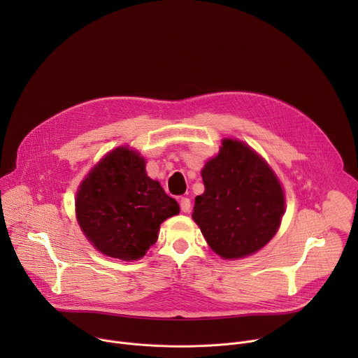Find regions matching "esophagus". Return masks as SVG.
<instances>
[{
  "mask_svg": "<svg viewBox=\"0 0 358 358\" xmlns=\"http://www.w3.org/2000/svg\"><path fill=\"white\" fill-rule=\"evenodd\" d=\"M180 207H181L182 213H189L191 211V199L187 196H182L180 199Z\"/></svg>",
  "mask_w": 358,
  "mask_h": 358,
  "instance_id": "34e87169",
  "label": "esophagus"
}]
</instances>
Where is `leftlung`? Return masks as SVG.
Returning <instances> with one entry per match:
<instances>
[{
  "mask_svg": "<svg viewBox=\"0 0 358 358\" xmlns=\"http://www.w3.org/2000/svg\"><path fill=\"white\" fill-rule=\"evenodd\" d=\"M201 176L206 191L195 196L192 220L220 257H248L273 238L285 196L273 171L252 148L224 140Z\"/></svg>",
  "mask_w": 358,
  "mask_h": 358,
  "instance_id": "1",
  "label": "left lung"
}]
</instances>
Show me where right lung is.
<instances>
[{"instance_id": "obj_1", "label": "right lung", "mask_w": 358, "mask_h": 358, "mask_svg": "<svg viewBox=\"0 0 358 358\" xmlns=\"http://www.w3.org/2000/svg\"><path fill=\"white\" fill-rule=\"evenodd\" d=\"M144 164L138 152L119 147L79 187L78 222L93 246L108 257L143 258L157 241L160 224L180 213L177 201L147 177Z\"/></svg>"}]
</instances>
